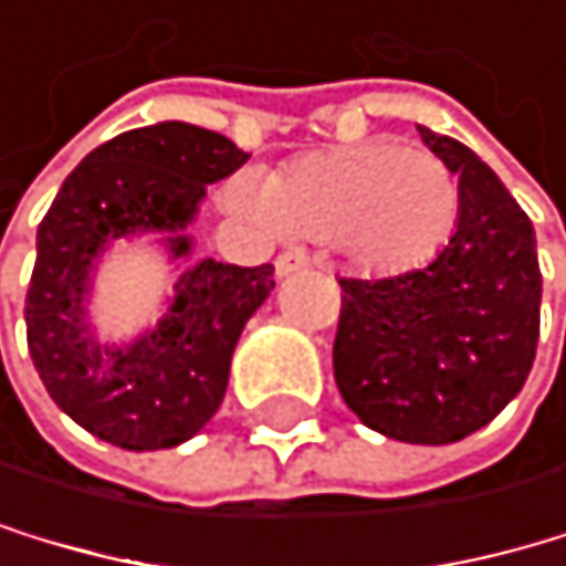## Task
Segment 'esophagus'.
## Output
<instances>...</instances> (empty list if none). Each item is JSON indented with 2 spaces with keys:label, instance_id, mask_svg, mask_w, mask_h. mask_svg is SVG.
I'll return each instance as SVG.
<instances>
[{
  "label": "esophagus",
  "instance_id": "1",
  "mask_svg": "<svg viewBox=\"0 0 566 566\" xmlns=\"http://www.w3.org/2000/svg\"><path fill=\"white\" fill-rule=\"evenodd\" d=\"M310 268V256L302 253V250H285L277 260H274V271H277V277H289V274H295V271H306Z\"/></svg>",
  "mask_w": 566,
  "mask_h": 566
}]
</instances>
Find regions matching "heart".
I'll return each mask as SVG.
<instances>
[{
  "label": "heart",
  "instance_id": "obj_1",
  "mask_svg": "<svg viewBox=\"0 0 566 566\" xmlns=\"http://www.w3.org/2000/svg\"><path fill=\"white\" fill-rule=\"evenodd\" d=\"M229 205L268 232L337 240L358 268L400 274L449 243L459 180L434 153L368 138L298 156L271 180H232Z\"/></svg>",
  "mask_w": 566,
  "mask_h": 566
}]
</instances>
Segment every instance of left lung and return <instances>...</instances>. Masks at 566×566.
<instances>
[{
    "mask_svg": "<svg viewBox=\"0 0 566 566\" xmlns=\"http://www.w3.org/2000/svg\"><path fill=\"white\" fill-rule=\"evenodd\" d=\"M421 142L459 177V219L431 264L379 281L340 277L334 379L371 431L449 446L518 397L539 340L543 274L528 214L473 149Z\"/></svg>",
    "mask_w": 566,
    "mask_h": 566,
    "instance_id": "8db88e82",
    "label": "left lung"
}]
</instances>
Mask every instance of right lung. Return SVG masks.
<instances>
[{
  "mask_svg": "<svg viewBox=\"0 0 566 566\" xmlns=\"http://www.w3.org/2000/svg\"><path fill=\"white\" fill-rule=\"evenodd\" d=\"M250 156L184 120L124 132L65 177L38 229V264L27 292V347L44 389L75 424L128 452L174 449L219 410L229 361L247 319L274 289V268L222 260L187 264L156 326L132 340H99L90 319L104 253L135 235H156L184 264L208 184Z\"/></svg>",
  "mask_w": 566,
  "mask_h": 566,
  "instance_id": "right-lung-1",
  "label": "right lung"
}]
</instances>
